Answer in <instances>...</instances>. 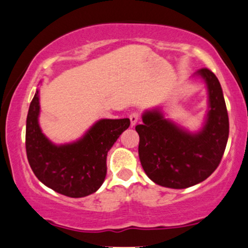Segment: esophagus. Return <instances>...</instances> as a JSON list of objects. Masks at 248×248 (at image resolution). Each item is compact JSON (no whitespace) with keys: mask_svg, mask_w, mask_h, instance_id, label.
<instances>
[{"mask_svg":"<svg viewBox=\"0 0 248 248\" xmlns=\"http://www.w3.org/2000/svg\"><path fill=\"white\" fill-rule=\"evenodd\" d=\"M129 119H130V124H132V127H134L140 120V113L133 112L132 114L129 115Z\"/></svg>","mask_w":248,"mask_h":248,"instance_id":"34e87169","label":"esophagus"}]
</instances>
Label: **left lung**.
<instances>
[{
  "label": "left lung",
  "mask_w": 248,
  "mask_h": 248,
  "mask_svg": "<svg viewBox=\"0 0 248 248\" xmlns=\"http://www.w3.org/2000/svg\"><path fill=\"white\" fill-rule=\"evenodd\" d=\"M196 75L204 79L209 95L207 120L200 132H187L157 108L143 113V124L135 127L142 168L163 187L183 189L202 183L217 169L225 151L229 115L219 80L208 68Z\"/></svg>",
  "instance_id": "left-lung-1"
}]
</instances>
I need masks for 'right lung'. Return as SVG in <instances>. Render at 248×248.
<instances>
[{"label":"right lung","instance_id":"right-lung-1","mask_svg":"<svg viewBox=\"0 0 248 248\" xmlns=\"http://www.w3.org/2000/svg\"><path fill=\"white\" fill-rule=\"evenodd\" d=\"M39 91L30 104L25 145L32 171L45 186L69 198H84L105 180L107 153L129 127V119H101L78 141L56 145L41 132L38 122Z\"/></svg>","mask_w":248,"mask_h":248}]
</instances>
